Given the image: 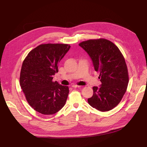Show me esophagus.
<instances>
[{"mask_svg":"<svg viewBox=\"0 0 147 147\" xmlns=\"http://www.w3.org/2000/svg\"><path fill=\"white\" fill-rule=\"evenodd\" d=\"M72 87L74 88H80L81 86H78V85H76V84H74V85L72 86Z\"/></svg>","mask_w":147,"mask_h":147,"instance_id":"1","label":"esophagus"}]
</instances>
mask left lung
Returning a JSON list of instances; mask_svg holds the SVG:
<instances>
[{
    "label": "left lung",
    "mask_w": 147,
    "mask_h": 147,
    "mask_svg": "<svg viewBox=\"0 0 147 147\" xmlns=\"http://www.w3.org/2000/svg\"><path fill=\"white\" fill-rule=\"evenodd\" d=\"M92 59L100 75V88L94 86L93 95L88 104L101 112L115 108L126 91L129 75L125 59L119 48L105 38L90 39L80 43Z\"/></svg>",
    "instance_id": "1"
}]
</instances>
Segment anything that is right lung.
<instances>
[{
    "instance_id": "right-lung-1",
    "label": "right lung",
    "mask_w": 147,
    "mask_h": 147,
    "mask_svg": "<svg viewBox=\"0 0 147 147\" xmlns=\"http://www.w3.org/2000/svg\"><path fill=\"white\" fill-rule=\"evenodd\" d=\"M70 48L68 44H41L31 50L22 64L20 83L28 104L43 115H53L64 106L68 86L53 82L58 63Z\"/></svg>"
}]
</instances>
